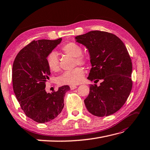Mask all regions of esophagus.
Masks as SVG:
<instances>
[{
    "label": "esophagus",
    "instance_id": "esophagus-1",
    "mask_svg": "<svg viewBox=\"0 0 150 150\" xmlns=\"http://www.w3.org/2000/svg\"><path fill=\"white\" fill-rule=\"evenodd\" d=\"M70 88H71V90H73V89H74V88H77V86L75 85H70Z\"/></svg>",
    "mask_w": 150,
    "mask_h": 150
}]
</instances>
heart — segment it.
Returning a JSON list of instances; mask_svg holds the SVG:
<instances>
[{"label": "heart", "instance_id": "obj_1", "mask_svg": "<svg viewBox=\"0 0 150 150\" xmlns=\"http://www.w3.org/2000/svg\"><path fill=\"white\" fill-rule=\"evenodd\" d=\"M62 50L64 53L69 56L75 57L74 64L78 65H86L88 63V57L82 55V48L78 45L70 42L63 46ZM47 62L48 68L53 72L59 71L60 66L59 58L56 52L52 51L48 55L47 57ZM85 76V71L81 67L76 68L63 72L62 74L58 76L57 82L60 85H76L83 81Z\"/></svg>", "mask_w": 150, "mask_h": 150}]
</instances>
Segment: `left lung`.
<instances>
[{
    "mask_svg": "<svg viewBox=\"0 0 150 150\" xmlns=\"http://www.w3.org/2000/svg\"><path fill=\"white\" fill-rule=\"evenodd\" d=\"M75 39L89 53L92 68L87 79L103 81L99 86L90 85L84 100L86 108L96 117L114 114L124 105L132 88V63L126 46L117 35L98 30Z\"/></svg>",
    "mask_w": 150,
    "mask_h": 150,
    "instance_id": "left-lung-1",
    "label": "left lung"
}]
</instances>
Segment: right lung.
Listing matches in <instances>:
<instances>
[{
	"mask_svg": "<svg viewBox=\"0 0 150 150\" xmlns=\"http://www.w3.org/2000/svg\"><path fill=\"white\" fill-rule=\"evenodd\" d=\"M62 40L33 41L20 50L13 64L14 93L25 115L38 123L49 122L61 113L64 97L70 89L64 85L51 93L45 91L50 74L47 57Z\"/></svg>",
	"mask_w": 150,
	"mask_h": 150,
	"instance_id": "add662e5",
	"label": "right lung"
}]
</instances>
